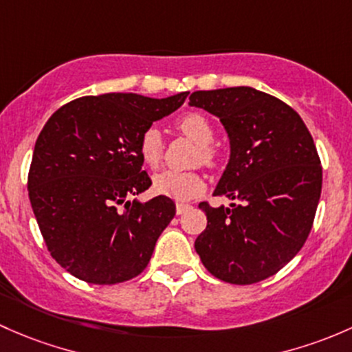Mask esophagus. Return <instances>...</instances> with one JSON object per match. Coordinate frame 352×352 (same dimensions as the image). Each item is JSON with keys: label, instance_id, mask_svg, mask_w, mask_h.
Masks as SVG:
<instances>
[{"label": "esophagus", "instance_id": "obj_1", "mask_svg": "<svg viewBox=\"0 0 352 352\" xmlns=\"http://www.w3.org/2000/svg\"><path fill=\"white\" fill-rule=\"evenodd\" d=\"M190 208H191V205H188V203H176L177 215H183V213H186Z\"/></svg>", "mask_w": 352, "mask_h": 352}]
</instances>
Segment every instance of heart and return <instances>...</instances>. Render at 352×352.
<instances>
[{"label": "heart", "mask_w": 352, "mask_h": 352, "mask_svg": "<svg viewBox=\"0 0 352 352\" xmlns=\"http://www.w3.org/2000/svg\"><path fill=\"white\" fill-rule=\"evenodd\" d=\"M181 132L200 146V159L203 164L213 166L217 161V152L210 144L213 140L212 123L206 120L201 113L191 111L183 115L177 122ZM139 151L144 162L151 168L161 164L164 155V140L157 126H149L142 132L139 142ZM152 188L157 195L175 198V200L186 201L200 195L205 188V179L195 171H176V169H164L157 173L152 179Z\"/></svg>", "instance_id": "b5f03b06"}]
</instances>
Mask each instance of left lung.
Here are the masks:
<instances>
[{"mask_svg": "<svg viewBox=\"0 0 352 352\" xmlns=\"http://www.w3.org/2000/svg\"><path fill=\"white\" fill-rule=\"evenodd\" d=\"M190 107L220 118L230 157L213 195L200 203L206 229L195 241L219 280L252 285L276 274L309 237L322 191V166L309 129L292 107L249 86L195 91Z\"/></svg>", "mask_w": 352, "mask_h": 352, "instance_id": "8db88e82", "label": "left lung"}]
</instances>
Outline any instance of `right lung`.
<instances>
[{
	"label": "right lung",
	"mask_w": 352,
	"mask_h": 352,
	"mask_svg": "<svg viewBox=\"0 0 352 352\" xmlns=\"http://www.w3.org/2000/svg\"><path fill=\"white\" fill-rule=\"evenodd\" d=\"M135 93L82 96L60 107L35 142L28 197L50 256L95 285L132 280L176 213L171 198L130 200L151 186L140 135L184 103Z\"/></svg>",
	"instance_id": "1"
}]
</instances>
